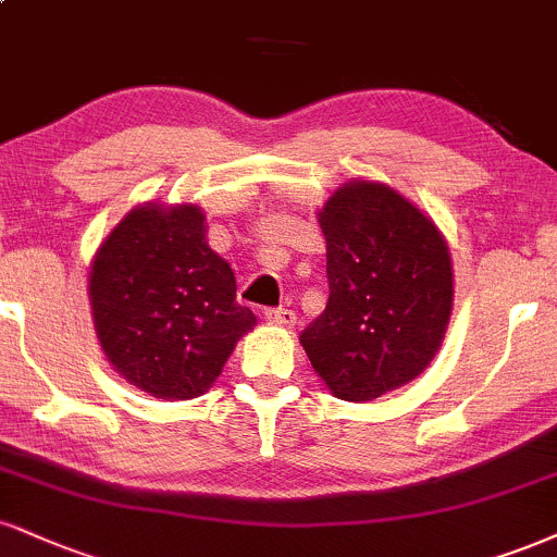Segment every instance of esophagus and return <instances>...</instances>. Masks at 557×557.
<instances>
[{
  "label": "esophagus",
  "instance_id": "34e87169",
  "mask_svg": "<svg viewBox=\"0 0 557 557\" xmlns=\"http://www.w3.org/2000/svg\"><path fill=\"white\" fill-rule=\"evenodd\" d=\"M264 319L270 321V324H280V326H296V313L290 311V308H267L264 311Z\"/></svg>",
  "mask_w": 557,
  "mask_h": 557
}]
</instances>
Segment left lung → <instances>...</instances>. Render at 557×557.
I'll return each instance as SVG.
<instances>
[{"label":"left lung","mask_w":557,"mask_h":557,"mask_svg":"<svg viewBox=\"0 0 557 557\" xmlns=\"http://www.w3.org/2000/svg\"><path fill=\"white\" fill-rule=\"evenodd\" d=\"M330 300L300 332L334 397L371 401L425 371L451 317V257L438 227L384 184L355 181L319 214Z\"/></svg>","instance_id":"8db88e82"}]
</instances>
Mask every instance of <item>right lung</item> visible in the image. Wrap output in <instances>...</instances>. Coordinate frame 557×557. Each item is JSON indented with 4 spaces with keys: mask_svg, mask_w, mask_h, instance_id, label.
Wrapping results in <instances>:
<instances>
[{
    "mask_svg": "<svg viewBox=\"0 0 557 557\" xmlns=\"http://www.w3.org/2000/svg\"><path fill=\"white\" fill-rule=\"evenodd\" d=\"M90 306L111 366L158 399L205 394L257 324L194 205L126 214L92 261Z\"/></svg>",
    "mask_w": 557,
    "mask_h": 557,
    "instance_id": "add662e5",
    "label": "right lung"
}]
</instances>
